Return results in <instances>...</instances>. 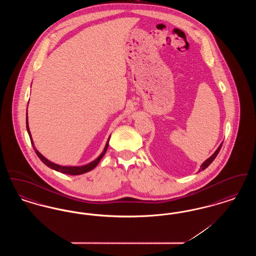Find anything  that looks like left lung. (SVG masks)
I'll list each match as a JSON object with an SVG mask.
<instances>
[{"label":"left lung","instance_id":"8db88e82","mask_svg":"<svg viewBox=\"0 0 256 256\" xmlns=\"http://www.w3.org/2000/svg\"><path fill=\"white\" fill-rule=\"evenodd\" d=\"M222 144L220 145L219 148H217V150H216V152H214V154H212V156H210L209 158L206 159V161H204V163L202 164V166H200V170H198V172L204 170L206 168H207V167H208V166H209V165H210V164H211V163L213 162V160L216 158V156H218L220 150V148H222Z\"/></svg>","mask_w":256,"mask_h":256}]
</instances>
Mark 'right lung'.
Listing matches in <instances>:
<instances>
[{
	"instance_id": "obj_1",
	"label": "right lung",
	"mask_w": 256,
	"mask_h": 256,
	"mask_svg": "<svg viewBox=\"0 0 256 256\" xmlns=\"http://www.w3.org/2000/svg\"><path fill=\"white\" fill-rule=\"evenodd\" d=\"M26 130H28V135H30L32 145L34 146V150H36V154L37 156L40 158V160H41L45 165H47L50 169H54V170H58V172H60L62 174H71V176H78V174H84V172H89V170H93V169L97 166L98 164V162L100 161V159L102 158V156H104V154L106 152V150H108V142H110V137L108 138V143H106V145L104 146V152H102V154H100L96 160H94L93 162H91V163H89V164H87V165H84V166H78V167L60 166V165L54 164V163L49 161L48 159L45 158L37 150L36 148V146L34 145V141H32V135H30V128H28V113H26Z\"/></svg>"
}]
</instances>
